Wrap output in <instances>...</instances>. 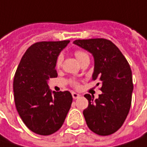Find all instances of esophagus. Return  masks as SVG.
<instances>
[{"label": "esophagus", "mask_w": 147, "mask_h": 147, "mask_svg": "<svg viewBox=\"0 0 147 147\" xmlns=\"http://www.w3.org/2000/svg\"><path fill=\"white\" fill-rule=\"evenodd\" d=\"M71 94H72V97H73L74 99H78V98L80 97V94H77V93H76V92H72L71 93Z\"/></svg>", "instance_id": "esophagus-1"}]
</instances>
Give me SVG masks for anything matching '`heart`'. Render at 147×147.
Returning a JSON list of instances; mask_svg holds the SVG:
<instances>
[{"label":"heart","mask_w":147,"mask_h":147,"mask_svg":"<svg viewBox=\"0 0 147 147\" xmlns=\"http://www.w3.org/2000/svg\"><path fill=\"white\" fill-rule=\"evenodd\" d=\"M74 54L76 56V57L77 58V60L80 61V63L82 61H86V60H90V56L88 54V53H86V51L81 50V49H77L75 51ZM62 62H63V56L61 54H59L55 61V67L57 69H60L62 67ZM71 85L75 87V88H78L79 87V83L76 80H71Z\"/></svg>","instance_id":"heart-1"}]
</instances>
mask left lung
I'll list each match as a JSON object with an SVG mask.
<instances>
[{"mask_svg": "<svg viewBox=\"0 0 147 147\" xmlns=\"http://www.w3.org/2000/svg\"><path fill=\"white\" fill-rule=\"evenodd\" d=\"M74 43L94 58L92 80L101 81V94H85L88 107L83 111L88 127L99 136H109L123 126L131 104L133 83L130 65L118 48L105 38L77 39ZM99 82L97 84L99 86Z\"/></svg>", "mask_w": 147, "mask_h": 147, "instance_id": "obj_1", "label": "left lung"}]
</instances>
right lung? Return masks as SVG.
I'll use <instances>...</instances> for the list:
<instances>
[{
	"instance_id": "add662e5",
	"label": "right lung",
	"mask_w": 147,
	"mask_h": 147,
	"mask_svg": "<svg viewBox=\"0 0 147 147\" xmlns=\"http://www.w3.org/2000/svg\"><path fill=\"white\" fill-rule=\"evenodd\" d=\"M69 40L42 41L32 44L21 58L14 81V98L24 123L36 134L48 136L58 131L69 111V91L51 92L49 78L57 77L55 61Z\"/></svg>"
}]
</instances>
